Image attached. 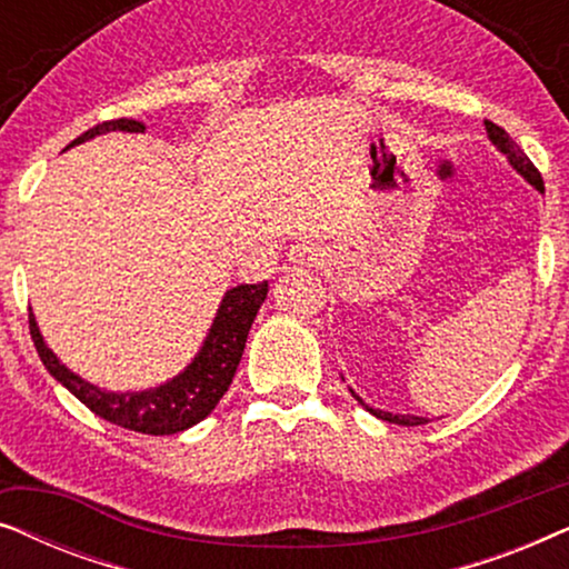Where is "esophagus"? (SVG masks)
<instances>
[{
	"instance_id": "1",
	"label": "esophagus",
	"mask_w": 569,
	"mask_h": 569,
	"mask_svg": "<svg viewBox=\"0 0 569 569\" xmlns=\"http://www.w3.org/2000/svg\"><path fill=\"white\" fill-rule=\"evenodd\" d=\"M321 248L316 243H295L287 253V261L292 267H316V263H321Z\"/></svg>"
}]
</instances>
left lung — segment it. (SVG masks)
Returning <instances> with one entry per match:
<instances>
[{
	"instance_id": "left-lung-1",
	"label": "left lung",
	"mask_w": 569,
	"mask_h": 569,
	"mask_svg": "<svg viewBox=\"0 0 569 569\" xmlns=\"http://www.w3.org/2000/svg\"><path fill=\"white\" fill-rule=\"evenodd\" d=\"M485 127H487V137H489V142H492L497 150H500L505 158H508V162L512 168L518 170L520 176L526 178L528 183L533 186L536 191H541L543 193V181H541V173L539 170H536V166L531 160H528V154L520 150V147L512 142V137L508 134V131H505L502 127H497V123H492V121H485ZM352 396L357 401L362 403L365 409L370 411L372 417H378V419H383V422H393V425H407V427H415V425H425L427 419L425 417H415V415H391V411H380V409H372V407H368V403H365L360 396H357L355 391H352Z\"/></svg>"
}]
</instances>
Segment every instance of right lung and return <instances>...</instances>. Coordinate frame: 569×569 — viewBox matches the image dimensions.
<instances>
[{
	"mask_svg": "<svg viewBox=\"0 0 569 569\" xmlns=\"http://www.w3.org/2000/svg\"><path fill=\"white\" fill-rule=\"evenodd\" d=\"M106 131H137V134H142L144 123L134 119L103 121L84 131L82 137H77L69 147L88 142V139L106 134ZM267 282L238 284L224 292L220 308H217L212 329H209L204 345H201L199 355L193 357L189 368L178 372L168 383L147 388V391L113 393L82 380L67 365H61L59 357L46 347L33 313H30V337H33L36 352L46 365V370L69 393H74L84 407L96 411L98 417H103L106 422H113L123 427V430H134L142 435H173L201 422L220 403L224 391L232 383V376H236L238 362L246 349L248 331H251V323L256 313H259L261 302L267 300Z\"/></svg>",
	"mask_w": 569,
	"mask_h": 569,
	"instance_id": "right-lung-1",
	"label": "right lung"
}]
</instances>
